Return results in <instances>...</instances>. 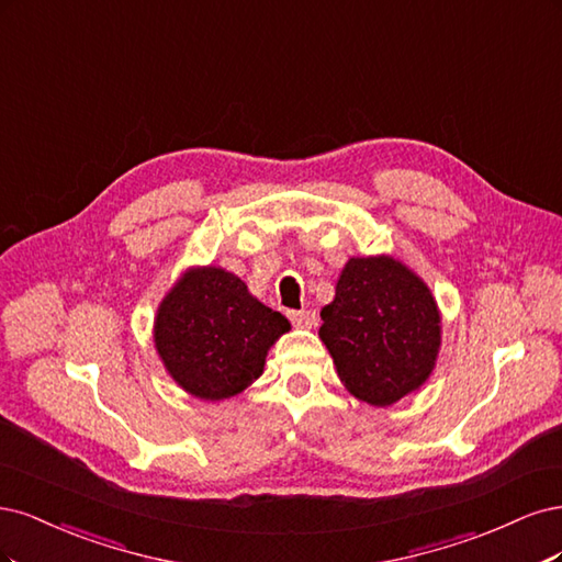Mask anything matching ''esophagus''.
<instances>
[{
	"label": "esophagus",
	"instance_id": "obj_1",
	"mask_svg": "<svg viewBox=\"0 0 562 562\" xmlns=\"http://www.w3.org/2000/svg\"><path fill=\"white\" fill-rule=\"evenodd\" d=\"M289 319H292V324L299 329H313L317 324V315L313 311H292L289 313Z\"/></svg>",
	"mask_w": 562,
	"mask_h": 562
}]
</instances>
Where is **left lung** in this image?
Returning <instances> with one entry per match:
<instances>
[{
	"mask_svg": "<svg viewBox=\"0 0 562 562\" xmlns=\"http://www.w3.org/2000/svg\"><path fill=\"white\" fill-rule=\"evenodd\" d=\"M319 338L346 390L392 406L420 390L441 350V311L427 282L390 255L352 257L322 307Z\"/></svg>",
	"mask_w": 562,
	"mask_h": 562,
	"instance_id": "1",
	"label": "left lung"
}]
</instances>
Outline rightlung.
I'll return each instance as SVG.
<instances>
[{
	"label": "right lung",
	"instance_id": "right-lung-1",
	"mask_svg": "<svg viewBox=\"0 0 562 562\" xmlns=\"http://www.w3.org/2000/svg\"><path fill=\"white\" fill-rule=\"evenodd\" d=\"M289 329V319L251 296L235 273L191 266L158 305L154 346L187 394L222 402L255 383L268 350Z\"/></svg>",
	"mask_w": 562,
	"mask_h": 562
}]
</instances>
